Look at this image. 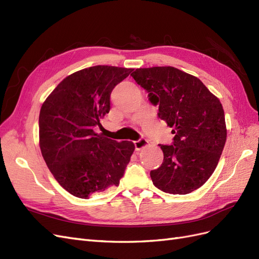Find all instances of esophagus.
<instances>
[{"label": "esophagus", "mask_w": 259, "mask_h": 259, "mask_svg": "<svg viewBox=\"0 0 259 259\" xmlns=\"http://www.w3.org/2000/svg\"><path fill=\"white\" fill-rule=\"evenodd\" d=\"M134 144H135L136 150H142L143 148H145V147H147L149 145V142H148L147 139H145V138H140L139 140H136Z\"/></svg>", "instance_id": "34e87169"}]
</instances>
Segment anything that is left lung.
<instances>
[{
  "instance_id": "1",
  "label": "left lung",
  "mask_w": 259,
  "mask_h": 259,
  "mask_svg": "<svg viewBox=\"0 0 259 259\" xmlns=\"http://www.w3.org/2000/svg\"><path fill=\"white\" fill-rule=\"evenodd\" d=\"M131 75L174 128L173 145H161L162 165L150 171L153 185L173 194L199 189L214 173L226 144L222 103L197 76L174 67L139 68Z\"/></svg>"
}]
</instances>
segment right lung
I'll return each instance as SVG.
<instances>
[{
  "label": "right lung",
  "mask_w": 259,
  "mask_h": 259,
  "mask_svg": "<svg viewBox=\"0 0 259 259\" xmlns=\"http://www.w3.org/2000/svg\"><path fill=\"white\" fill-rule=\"evenodd\" d=\"M134 69L94 66L68 75L45 99L38 116L43 159L58 184L76 198L120 184L135 145L94 131L110 111L111 92Z\"/></svg>",
  "instance_id": "1"
}]
</instances>
